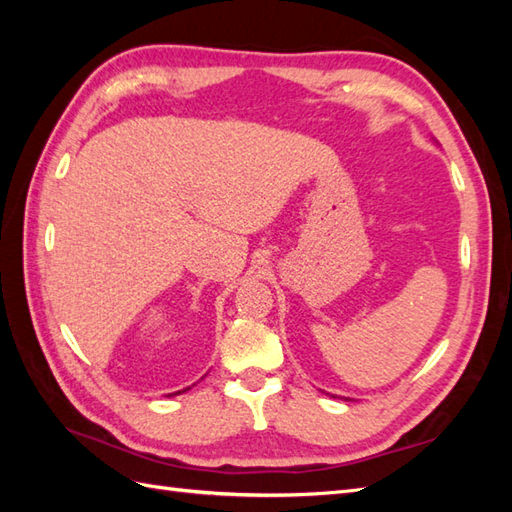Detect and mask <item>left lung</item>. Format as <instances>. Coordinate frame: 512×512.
Here are the masks:
<instances>
[{"mask_svg":"<svg viewBox=\"0 0 512 512\" xmlns=\"http://www.w3.org/2000/svg\"><path fill=\"white\" fill-rule=\"evenodd\" d=\"M345 400H350V398H345Z\"/></svg>","mask_w":512,"mask_h":512,"instance_id":"1","label":"left lung"}]
</instances>
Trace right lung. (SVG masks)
I'll use <instances>...</instances> for the list:
<instances>
[{
    "instance_id": "1",
    "label": "right lung",
    "mask_w": 512,
    "mask_h": 512,
    "mask_svg": "<svg viewBox=\"0 0 512 512\" xmlns=\"http://www.w3.org/2000/svg\"><path fill=\"white\" fill-rule=\"evenodd\" d=\"M182 391H187V389H182ZM176 394H180V391H176ZM176 394H173V396H176ZM171 396V394H169Z\"/></svg>"
}]
</instances>
